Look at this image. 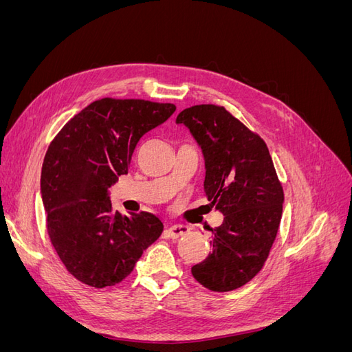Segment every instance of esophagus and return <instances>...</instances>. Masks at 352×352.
<instances>
[{"label": "esophagus", "mask_w": 352, "mask_h": 352, "mask_svg": "<svg viewBox=\"0 0 352 352\" xmlns=\"http://www.w3.org/2000/svg\"><path fill=\"white\" fill-rule=\"evenodd\" d=\"M189 232V228L188 226H185V225H172V226H168L167 229H166V233L167 235L170 236V238H179V236H184V235H186V233Z\"/></svg>", "instance_id": "esophagus-1"}]
</instances>
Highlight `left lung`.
Listing matches in <instances>:
<instances>
[{"label": "left lung", "instance_id": "1", "mask_svg": "<svg viewBox=\"0 0 352 352\" xmlns=\"http://www.w3.org/2000/svg\"><path fill=\"white\" fill-rule=\"evenodd\" d=\"M204 157V189L223 214L208 257L192 267L210 291L229 292L254 279L269 257L283 212V189L267 145L229 111L195 105L177 116Z\"/></svg>", "mask_w": 352, "mask_h": 352}]
</instances>
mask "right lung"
<instances>
[{"label":"right lung","instance_id":"1","mask_svg":"<svg viewBox=\"0 0 352 352\" xmlns=\"http://www.w3.org/2000/svg\"><path fill=\"white\" fill-rule=\"evenodd\" d=\"M175 111V104L104 98L74 116L51 142L41 173L47 229L60 260L82 283L122 282L162 235L154 214L114 211L110 188L127 175L141 138Z\"/></svg>","mask_w":352,"mask_h":352}]
</instances>
